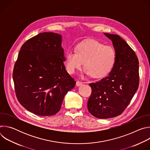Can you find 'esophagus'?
I'll return each instance as SVG.
<instances>
[{"label": "esophagus", "mask_w": 150, "mask_h": 150, "mask_svg": "<svg viewBox=\"0 0 150 150\" xmlns=\"http://www.w3.org/2000/svg\"><path fill=\"white\" fill-rule=\"evenodd\" d=\"M82 84H83V83L82 82L79 81H77L76 82V85L77 87H79V86H81V85H82Z\"/></svg>", "instance_id": "1"}]
</instances>
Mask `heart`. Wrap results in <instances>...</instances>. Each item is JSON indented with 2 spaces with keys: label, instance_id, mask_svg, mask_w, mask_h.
Segmentation results:
<instances>
[{
  "label": "heart",
  "instance_id": "b5f03b06",
  "mask_svg": "<svg viewBox=\"0 0 150 150\" xmlns=\"http://www.w3.org/2000/svg\"><path fill=\"white\" fill-rule=\"evenodd\" d=\"M116 58V52L112 47L89 39L79 43L76 51L67 53L66 68L68 73L74 74L82 68L83 63L84 74L91 75L93 78H102L112 71Z\"/></svg>",
  "mask_w": 150,
  "mask_h": 150
}]
</instances>
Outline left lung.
<instances>
[{
  "label": "left lung",
  "instance_id": "left-lung-1",
  "mask_svg": "<svg viewBox=\"0 0 150 150\" xmlns=\"http://www.w3.org/2000/svg\"><path fill=\"white\" fill-rule=\"evenodd\" d=\"M104 34L112 40L116 58L108 76L89 84L92 93L88 101V110L99 119L120 115L139 86V62L134 51L119 35Z\"/></svg>",
  "mask_w": 150,
  "mask_h": 150
}]
</instances>
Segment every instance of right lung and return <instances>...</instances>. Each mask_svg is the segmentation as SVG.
Returning a JSON list of instances; mask_svg holds the SVG:
<instances>
[{
	"label": "right lung",
	"mask_w": 150,
	"mask_h": 150,
	"mask_svg": "<svg viewBox=\"0 0 150 150\" xmlns=\"http://www.w3.org/2000/svg\"><path fill=\"white\" fill-rule=\"evenodd\" d=\"M62 36L45 32L21 48L13 71L16 96L28 111L49 116L60 109L64 97L76 82L67 72Z\"/></svg>",
	"instance_id": "1"
}]
</instances>
